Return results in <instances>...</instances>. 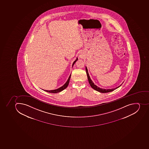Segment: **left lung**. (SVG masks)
I'll list each match as a JSON object with an SVG mask.
<instances>
[{
	"label": "left lung",
	"instance_id": "obj_1",
	"mask_svg": "<svg viewBox=\"0 0 149 149\" xmlns=\"http://www.w3.org/2000/svg\"><path fill=\"white\" fill-rule=\"evenodd\" d=\"M86 74H87V78H88V80L89 83L90 84L91 87H92L93 89H95V90H96V91H98L99 92L102 93H108L110 92H112V91L115 90V89L118 88L119 86H121L122 85V84H121V85H120L119 86L116 87L115 88L107 89L101 88L98 87L97 86L95 85V84H94L92 80H91V79H90V76H89V75L88 72V70H87V67H86Z\"/></svg>",
	"mask_w": 149,
	"mask_h": 149
}]
</instances>
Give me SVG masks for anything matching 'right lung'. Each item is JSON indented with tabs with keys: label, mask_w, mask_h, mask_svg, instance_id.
Returning <instances> with one entry per match:
<instances>
[{
	"label": "right lung",
	"mask_w": 149,
	"mask_h": 149,
	"mask_svg": "<svg viewBox=\"0 0 149 149\" xmlns=\"http://www.w3.org/2000/svg\"><path fill=\"white\" fill-rule=\"evenodd\" d=\"M78 60V58H77L76 60L73 63L72 67L74 65V64H75V63ZM70 77H71V74L70 75V76H69L68 79L67 80V81L65 83L64 85H63V86L60 87L59 88L56 89H55V90H43V89H42V90H44L45 91H46V92H47L50 93H57L61 92V91L65 89V88H66L68 86V85H69V82H70Z\"/></svg>",
	"instance_id": "add662e5"
}]
</instances>
